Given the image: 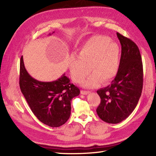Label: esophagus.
Here are the masks:
<instances>
[{
  "mask_svg": "<svg viewBox=\"0 0 156 156\" xmlns=\"http://www.w3.org/2000/svg\"><path fill=\"white\" fill-rule=\"evenodd\" d=\"M80 92H81V94H84V95H87V94H89L90 93V91H86V90H81L80 91Z\"/></svg>",
  "mask_w": 156,
  "mask_h": 156,
  "instance_id": "34e87169",
  "label": "esophagus"
}]
</instances>
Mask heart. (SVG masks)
Returning <instances> with one entry per match:
<instances>
[{
    "mask_svg": "<svg viewBox=\"0 0 156 156\" xmlns=\"http://www.w3.org/2000/svg\"><path fill=\"white\" fill-rule=\"evenodd\" d=\"M119 52V45L107 37L98 35L89 39L79 51L78 58L72 57L69 61L73 80L80 83L91 70L93 73L82 82L84 87H93L100 80L108 83L117 72Z\"/></svg>",
    "mask_w": 156,
    "mask_h": 156,
    "instance_id": "b5f03b06",
    "label": "heart"
}]
</instances>
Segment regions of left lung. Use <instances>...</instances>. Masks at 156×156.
<instances>
[{"instance_id":"1","label":"left lung","mask_w":156,"mask_h":156,"mask_svg":"<svg viewBox=\"0 0 156 156\" xmlns=\"http://www.w3.org/2000/svg\"><path fill=\"white\" fill-rule=\"evenodd\" d=\"M121 45L117 74L111 84L99 89L101 103L97 112L108 123H119L127 119L138 103L143 88L144 72L137 45L130 39L117 33Z\"/></svg>"}]
</instances>
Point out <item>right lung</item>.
<instances>
[{
  "label": "right lung",
  "instance_id": "add662e5",
  "mask_svg": "<svg viewBox=\"0 0 156 156\" xmlns=\"http://www.w3.org/2000/svg\"><path fill=\"white\" fill-rule=\"evenodd\" d=\"M19 86L36 117L51 127H58L68 120L72 98L80 94L79 88L65 74L52 82H41L32 78L25 68L23 56L20 61Z\"/></svg>",
  "mask_w": 156,
  "mask_h": 156
}]
</instances>
